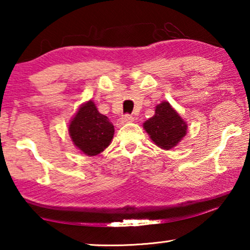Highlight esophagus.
<instances>
[{
    "instance_id": "esophagus-1",
    "label": "esophagus",
    "mask_w": 250,
    "mask_h": 250,
    "mask_svg": "<svg viewBox=\"0 0 250 250\" xmlns=\"http://www.w3.org/2000/svg\"><path fill=\"white\" fill-rule=\"evenodd\" d=\"M133 121H134V117H133V116H131V115H124V116H122V117L118 119L117 125L118 126H122V125L126 124V123H131Z\"/></svg>"
}]
</instances>
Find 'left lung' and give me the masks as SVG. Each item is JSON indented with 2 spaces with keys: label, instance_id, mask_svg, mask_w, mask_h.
I'll return each mask as SVG.
<instances>
[{
  "label": "left lung",
  "instance_id": "1",
  "mask_svg": "<svg viewBox=\"0 0 250 250\" xmlns=\"http://www.w3.org/2000/svg\"><path fill=\"white\" fill-rule=\"evenodd\" d=\"M150 139L159 148L169 150L179 145L187 134L188 125L167 101H163L155 109V115L143 124Z\"/></svg>",
  "mask_w": 250,
  "mask_h": 250
}]
</instances>
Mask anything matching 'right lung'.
<instances>
[{"instance_id":"obj_1","label":"right lung","mask_w":250,"mask_h":250,"mask_svg":"<svg viewBox=\"0 0 250 250\" xmlns=\"http://www.w3.org/2000/svg\"><path fill=\"white\" fill-rule=\"evenodd\" d=\"M68 131L77 149L87 156H97L111 143L115 128L107 116L100 114L90 100L81 105Z\"/></svg>"}]
</instances>
